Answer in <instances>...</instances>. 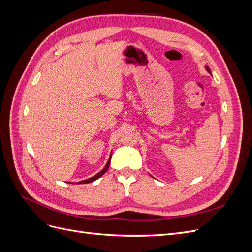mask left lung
I'll use <instances>...</instances> for the list:
<instances>
[{"label": "left lung", "instance_id": "8db88e82", "mask_svg": "<svg viewBox=\"0 0 252 252\" xmlns=\"http://www.w3.org/2000/svg\"><path fill=\"white\" fill-rule=\"evenodd\" d=\"M206 69H207V71H208V72H210V70H209V68H208V67H206Z\"/></svg>", "mask_w": 252, "mask_h": 252}]
</instances>
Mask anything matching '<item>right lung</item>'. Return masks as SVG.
Masks as SVG:
<instances>
[{
    "mask_svg": "<svg viewBox=\"0 0 252 252\" xmlns=\"http://www.w3.org/2000/svg\"><path fill=\"white\" fill-rule=\"evenodd\" d=\"M110 159H111V155H110V157H109V159H108V162H107V164L105 165V167L104 168L98 172L97 174H95V175H94L93 178H90V179H87V180H84V181H81V182H79L80 184H86V183H91V182H94V181H95V180H97L98 178L100 177H102V175L108 170V168H109V165H110Z\"/></svg>",
    "mask_w": 252,
    "mask_h": 252,
    "instance_id": "add662e5",
    "label": "right lung"
}]
</instances>
